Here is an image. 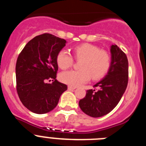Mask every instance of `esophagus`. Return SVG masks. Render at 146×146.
Segmentation results:
<instances>
[{"label": "esophagus", "instance_id": "1", "mask_svg": "<svg viewBox=\"0 0 146 146\" xmlns=\"http://www.w3.org/2000/svg\"><path fill=\"white\" fill-rule=\"evenodd\" d=\"M75 88L76 87H73V86H68V90H69V91H74Z\"/></svg>", "mask_w": 146, "mask_h": 146}]
</instances>
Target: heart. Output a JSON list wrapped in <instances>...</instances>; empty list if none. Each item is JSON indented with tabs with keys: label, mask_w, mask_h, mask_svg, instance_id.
Masks as SVG:
<instances>
[{
	"label": "heart",
	"mask_w": 146,
	"mask_h": 146,
	"mask_svg": "<svg viewBox=\"0 0 146 146\" xmlns=\"http://www.w3.org/2000/svg\"><path fill=\"white\" fill-rule=\"evenodd\" d=\"M77 60H81L80 70H69L62 72L60 80L70 86L76 87L88 82L90 79H100L108 73L111 58L104 50H99L95 45L82 44L73 48ZM56 62L60 69H66L73 64V58L66 50H61L56 57Z\"/></svg>",
	"instance_id": "heart-1"
}]
</instances>
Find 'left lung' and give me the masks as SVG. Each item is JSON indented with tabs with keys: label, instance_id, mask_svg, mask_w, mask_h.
Returning <instances> with one entry per match:
<instances>
[{
	"label": "left lung",
	"instance_id": "left-lung-1",
	"mask_svg": "<svg viewBox=\"0 0 146 146\" xmlns=\"http://www.w3.org/2000/svg\"><path fill=\"white\" fill-rule=\"evenodd\" d=\"M111 64L108 74L95 87L88 90L86 95L79 102L82 111L89 116L99 118L111 112L121 100L128 84V59L126 54L117 46L110 47Z\"/></svg>",
	"mask_w": 146,
	"mask_h": 146
}]
</instances>
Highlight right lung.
I'll list each match as a JSON object with an SVG mask.
<instances>
[{"label":"right lung","instance_id":"right-lung-1","mask_svg":"<svg viewBox=\"0 0 146 146\" xmlns=\"http://www.w3.org/2000/svg\"><path fill=\"white\" fill-rule=\"evenodd\" d=\"M66 44L64 38L44 33L28 42L18 56L17 91L30 111L49 113L57 106L60 96L67 90L66 85L55 80L58 69L56 57ZM50 79H53L52 84L46 82Z\"/></svg>","mask_w":146,"mask_h":146}]
</instances>
